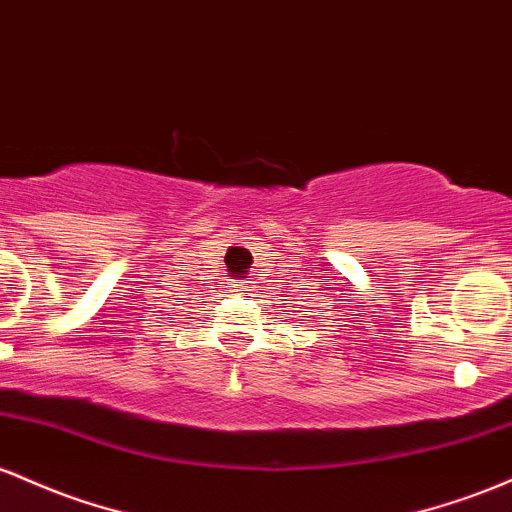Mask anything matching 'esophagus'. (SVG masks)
Segmentation results:
<instances>
[{
  "label": "esophagus",
  "mask_w": 512,
  "mask_h": 512,
  "mask_svg": "<svg viewBox=\"0 0 512 512\" xmlns=\"http://www.w3.org/2000/svg\"><path fill=\"white\" fill-rule=\"evenodd\" d=\"M229 287H232V292H244V290H249V283H246V280H234Z\"/></svg>",
  "instance_id": "34e87169"
}]
</instances>
